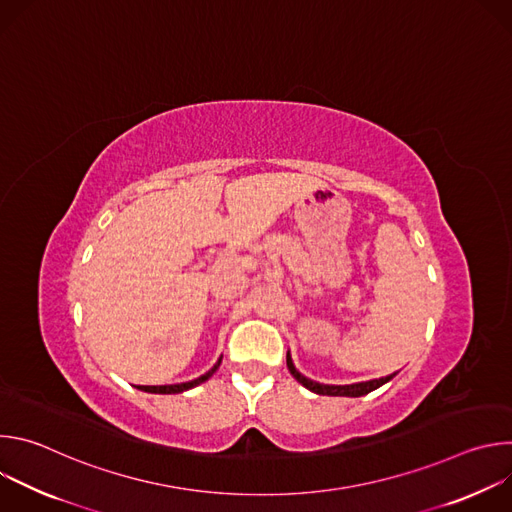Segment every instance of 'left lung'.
Returning a JSON list of instances; mask_svg holds the SVG:
<instances>
[{
	"label": "left lung",
	"instance_id": "left-lung-1",
	"mask_svg": "<svg viewBox=\"0 0 512 512\" xmlns=\"http://www.w3.org/2000/svg\"><path fill=\"white\" fill-rule=\"evenodd\" d=\"M287 369H289L291 375H294V379L298 383H302L306 389H310L318 395H330V397H360V395H367V393L379 389L381 385H385L387 381L393 379V375H389V377H383V379H373V381H367V383H354V385H320L312 379H306L302 373L296 371L289 352H287Z\"/></svg>",
	"mask_w": 512,
	"mask_h": 512
}]
</instances>
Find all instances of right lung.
<instances>
[{"mask_svg":"<svg viewBox=\"0 0 512 512\" xmlns=\"http://www.w3.org/2000/svg\"><path fill=\"white\" fill-rule=\"evenodd\" d=\"M218 364H221V358H218V362L214 364V367L208 371V373H204L202 377H198V379H194V381H188V383H180V385H139L137 389H141V391H148V393H162V395H170V393H182V391H188V389H192V387H196V385H200V383H204L206 379H210L212 377V373L218 369Z\"/></svg>","mask_w":512,"mask_h":512,"instance_id":"obj_1","label":"right lung"}]
</instances>
